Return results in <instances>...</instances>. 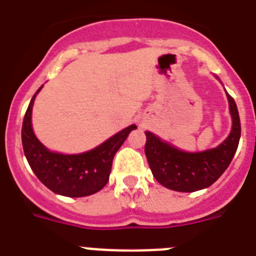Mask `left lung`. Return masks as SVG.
I'll return each instance as SVG.
<instances>
[{
    "mask_svg": "<svg viewBox=\"0 0 256 256\" xmlns=\"http://www.w3.org/2000/svg\"><path fill=\"white\" fill-rule=\"evenodd\" d=\"M220 81V78L214 76ZM221 82V81H220ZM222 84V82H221ZM232 130L218 146L202 152H184L146 130L145 156L153 176L164 187L178 192H195L212 186L229 168L240 138L237 104L225 90Z\"/></svg>",
    "mask_w": 256,
    "mask_h": 256,
    "instance_id": "1",
    "label": "left lung"
}]
</instances>
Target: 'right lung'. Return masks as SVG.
<instances>
[{"instance_id":"obj_1","label":"right lung","mask_w":256,"mask_h":256,"mask_svg":"<svg viewBox=\"0 0 256 256\" xmlns=\"http://www.w3.org/2000/svg\"><path fill=\"white\" fill-rule=\"evenodd\" d=\"M38 88L28 104L22 124V145L31 170L50 191L68 198L92 195L107 184L114 156L136 124L126 126L94 149L84 153L64 154L50 150L38 140L32 130V107Z\"/></svg>"}]
</instances>
